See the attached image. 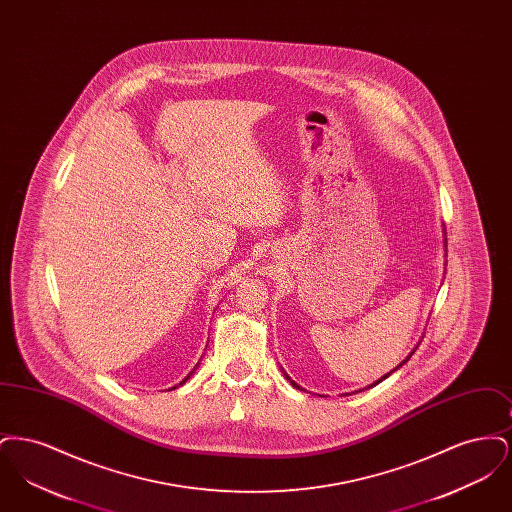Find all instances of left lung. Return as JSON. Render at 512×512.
<instances>
[{"label": "left lung", "mask_w": 512, "mask_h": 512, "mask_svg": "<svg viewBox=\"0 0 512 512\" xmlns=\"http://www.w3.org/2000/svg\"><path fill=\"white\" fill-rule=\"evenodd\" d=\"M443 244H445V247H447V240H445V242H443ZM416 347H418V345H416ZM416 347H414L413 351H411V353H409V357H407V359H405V361H403V363H399V365L395 366V368H393V370H391V372H395V370H397V368H401V366L405 365V363H407V361H409V359H411V357H413V353H414V351H416ZM391 372H388V374H386V376H382V378H380V380H376V382H374V384H370V386H368V388H372V386H378V384H380V382H382V380H386V378H388V376H390ZM284 376H286V378H288V380H290V382H292L293 388H299V386H297V384H295V382H293L292 378H290V376H288V374H286V372H284Z\"/></svg>", "instance_id": "obj_1"}]
</instances>
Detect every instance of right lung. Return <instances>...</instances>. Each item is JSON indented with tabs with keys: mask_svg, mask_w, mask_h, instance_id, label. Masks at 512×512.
<instances>
[{
	"mask_svg": "<svg viewBox=\"0 0 512 512\" xmlns=\"http://www.w3.org/2000/svg\"><path fill=\"white\" fill-rule=\"evenodd\" d=\"M197 365H199V363H197ZM195 365V366H197ZM195 370V368H194ZM194 370H192V372H190V374H188V376H186V378H184V380H182V382H180V384H178V386H182V384H186V382H188V378H190V376H192V374H194ZM178 386H174V388H171V390H176V388H178Z\"/></svg>",
	"mask_w": 512,
	"mask_h": 512,
	"instance_id": "add662e5",
	"label": "right lung"
}]
</instances>
